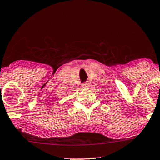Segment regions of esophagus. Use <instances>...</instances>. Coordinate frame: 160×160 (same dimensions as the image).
Returning a JSON list of instances; mask_svg holds the SVG:
<instances>
[{"label":"esophagus","instance_id":"obj_1","mask_svg":"<svg viewBox=\"0 0 160 160\" xmlns=\"http://www.w3.org/2000/svg\"><path fill=\"white\" fill-rule=\"evenodd\" d=\"M82 86H83V88H88L90 87V83H88V82H87V83H83V84L82 85Z\"/></svg>","mask_w":160,"mask_h":160}]
</instances>
